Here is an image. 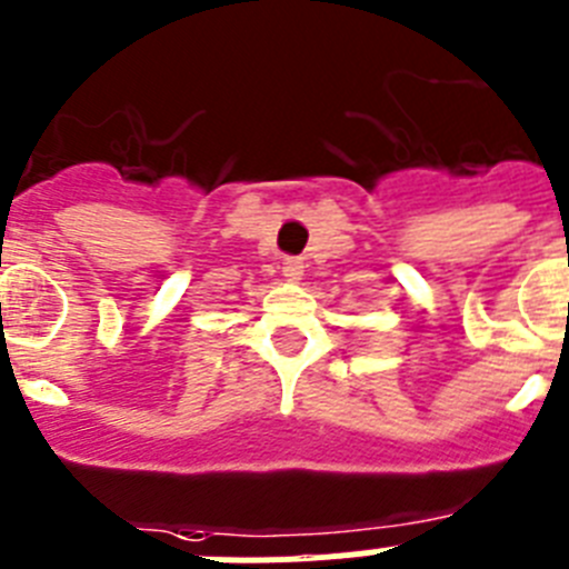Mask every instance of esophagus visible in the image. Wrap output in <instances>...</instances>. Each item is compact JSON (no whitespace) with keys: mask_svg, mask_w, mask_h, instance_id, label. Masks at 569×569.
<instances>
[{"mask_svg":"<svg viewBox=\"0 0 569 569\" xmlns=\"http://www.w3.org/2000/svg\"><path fill=\"white\" fill-rule=\"evenodd\" d=\"M281 273L288 276V281H299L301 276H305V261L288 259V261H284V268H281Z\"/></svg>","mask_w":569,"mask_h":569,"instance_id":"1","label":"esophagus"}]
</instances>
